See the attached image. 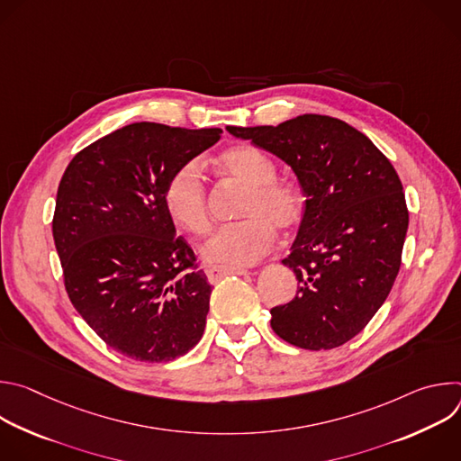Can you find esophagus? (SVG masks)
<instances>
[{
	"instance_id": "34e87169",
	"label": "esophagus",
	"mask_w": 461,
	"mask_h": 461,
	"mask_svg": "<svg viewBox=\"0 0 461 461\" xmlns=\"http://www.w3.org/2000/svg\"><path fill=\"white\" fill-rule=\"evenodd\" d=\"M244 274H248L244 268H228V267H210V268L206 270L208 281H210L212 285L219 283L221 279H224V277H228V276H244Z\"/></svg>"
}]
</instances>
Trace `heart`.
I'll return each instance as SVG.
<instances>
[{
	"mask_svg": "<svg viewBox=\"0 0 461 461\" xmlns=\"http://www.w3.org/2000/svg\"><path fill=\"white\" fill-rule=\"evenodd\" d=\"M219 169L246 185L235 224L219 228L203 246L206 260L228 268L251 267L268 255L281 231H294L304 219L306 196L294 182L277 178L274 158L253 144H235L217 157ZM169 217L184 230L204 235L210 230L208 191L194 160L178 166L164 187Z\"/></svg>",
	"mask_w": 461,
	"mask_h": 461,
	"instance_id": "b5f03b06",
	"label": "heart"
}]
</instances>
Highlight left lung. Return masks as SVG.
I'll list each match as a JSON object with an SVG mask.
<instances>
[{
    "label": "left lung",
    "mask_w": 461,
    "mask_h": 461,
    "mask_svg": "<svg viewBox=\"0 0 461 461\" xmlns=\"http://www.w3.org/2000/svg\"><path fill=\"white\" fill-rule=\"evenodd\" d=\"M226 129L285 160L306 194L283 258L297 294L270 310L274 332L306 350L345 345L381 308L402 267L409 210L396 169L361 131L332 116Z\"/></svg>",
    "instance_id": "8db88e82"
}]
</instances>
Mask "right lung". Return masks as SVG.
Listing matches in <instances>:
<instances>
[{"label":"right lung","mask_w":461,"mask_h":461,"mask_svg":"<svg viewBox=\"0 0 461 461\" xmlns=\"http://www.w3.org/2000/svg\"><path fill=\"white\" fill-rule=\"evenodd\" d=\"M222 129L137 122L84 148L56 194L52 237L68 295L118 354L167 363L201 341L212 285L164 204L169 175Z\"/></svg>","instance_id":"obj_1"}]
</instances>
